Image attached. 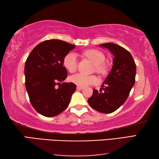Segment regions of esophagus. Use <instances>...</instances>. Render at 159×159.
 I'll list each match as a JSON object with an SVG mask.
<instances>
[{
  "mask_svg": "<svg viewBox=\"0 0 159 159\" xmlns=\"http://www.w3.org/2000/svg\"><path fill=\"white\" fill-rule=\"evenodd\" d=\"M77 90H83V88L81 87V86H77Z\"/></svg>",
  "mask_w": 159,
  "mask_h": 159,
  "instance_id": "obj_1",
  "label": "esophagus"
}]
</instances>
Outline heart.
Instances as JSON below:
<instances>
[{"label": "heart", "instance_id": "heart-1", "mask_svg": "<svg viewBox=\"0 0 159 159\" xmlns=\"http://www.w3.org/2000/svg\"><path fill=\"white\" fill-rule=\"evenodd\" d=\"M85 55L92 60L95 64V70L98 73L104 74L106 72V66L104 64L105 56L99 50L92 49L85 52ZM63 65L70 73H74L78 67V57L74 52H69L64 57ZM69 80L81 87L95 84L98 82V79L95 75H85L77 74L69 77Z\"/></svg>", "mask_w": 159, "mask_h": 159}]
</instances>
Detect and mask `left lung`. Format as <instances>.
<instances>
[{"instance_id": "8db88e82", "label": "left lung", "mask_w": 159, "mask_h": 159, "mask_svg": "<svg viewBox=\"0 0 159 159\" xmlns=\"http://www.w3.org/2000/svg\"><path fill=\"white\" fill-rule=\"evenodd\" d=\"M101 47L109 50L114 56L113 66L99 91L93 90L88 104L96 111L109 114L124 103L135 82L136 64L131 54L120 45L107 43Z\"/></svg>"}]
</instances>
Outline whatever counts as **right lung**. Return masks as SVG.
Wrapping results in <instances>:
<instances>
[{"instance_id": "add662e5", "label": "right lung", "mask_w": 159, "mask_h": 159, "mask_svg": "<svg viewBox=\"0 0 159 159\" xmlns=\"http://www.w3.org/2000/svg\"><path fill=\"white\" fill-rule=\"evenodd\" d=\"M74 48L60 40H47L37 45L26 59L25 86L29 100L44 116H55L64 111L76 89L73 83L60 84L67 77L63 60Z\"/></svg>"}]
</instances>
